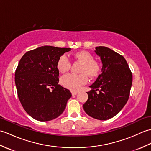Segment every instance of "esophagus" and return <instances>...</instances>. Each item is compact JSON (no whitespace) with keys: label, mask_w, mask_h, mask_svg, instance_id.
Instances as JSON below:
<instances>
[{"label":"esophagus","mask_w":151,"mask_h":151,"mask_svg":"<svg viewBox=\"0 0 151 151\" xmlns=\"http://www.w3.org/2000/svg\"><path fill=\"white\" fill-rule=\"evenodd\" d=\"M78 93V92L77 91H73V90L71 91V93H72L73 95H76V94Z\"/></svg>","instance_id":"34e87169"}]
</instances>
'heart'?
<instances>
[{"instance_id":"obj_1","label":"heart","mask_w":151,"mask_h":151,"mask_svg":"<svg viewBox=\"0 0 151 151\" xmlns=\"http://www.w3.org/2000/svg\"><path fill=\"white\" fill-rule=\"evenodd\" d=\"M75 58L78 60L82 65L80 69V75L68 74L62 76L61 83L66 88L72 90H77L82 85L88 82V76L94 78L99 75L101 72V65L97 61L94 60L92 54L87 51H80L75 54ZM57 68L59 71L64 73L68 71L70 67V62L65 54L61 56L57 62Z\"/></svg>"}]
</instances>
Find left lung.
Masks as SVG:
<instances>
[{"instance_id": "8db88e82", "label": "left lung", "mask_w": 151, "mask_h": 151, "mask_svg": "<svg viewBox=\"0 0 151 151\" xmlns=\"http://www.w3.org/2000/svg\"><path fill=\"white\" fill-rule=\"evenodd\" d=\"M95 52L101 59L102 73L89 86L91 89L87 92L88 99L83 108L91 117L107 120L115 116L127 102L132 74L121 54L102 46L96 47Z\"/></svg>"}]
</instances>
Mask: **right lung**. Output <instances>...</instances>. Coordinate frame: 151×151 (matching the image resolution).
<instances>
[{
    "mask_svg": "<svg viewBox=\"0 0 151 151\" xmlns=\"http://www.w3.org/2000/svg\"><path fill=\"white\" fill-rule=\"evenodd\" d=\"M70 48L42 46L28 51L15 73L17 95L27 113L40 121L54 119L65 109L71 97L69 89L58 84L57 62Z\"/></svg>",
    "mask_w": 151,
    "mask_h": 151,
    "instance_id": "right-lung-1",
    "label": "right lung"
}]
</instances>
